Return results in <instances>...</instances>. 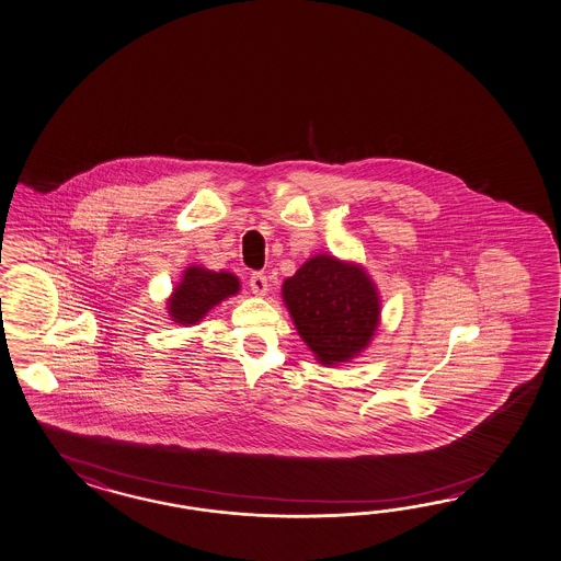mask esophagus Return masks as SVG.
Instances as JSON below:
<instances>
[{"mask_svg":"<svg viewBox=\"0 0 561 561\" xmlns=\"http://www.w3.org/2000/svg\"><path fill=\"white\" fill-rule=\"evenodd\" d=\"M249 287L255 296H265L267 294V277L261 274V272H253L249 277Z\"/></svg>","mask_w":561,"mask_h":561,"instance_id":"obj_1","label":"esophagus"}]
</instances>
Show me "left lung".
Returning a JSON list of instances; mask_svg holds the SVG:
<instances>
[{
    "mask_svg": "<svg viewBox=\"0 0 561 561\" xmlns=\"http://www.w3.org/2000/svg\"><path fill=\"white\" fill-rule=\"evenodd\" d=\"M301 341L322 365H339L369 346L381 301L369 274L332 255H316L282 287Z\"/></svg>",
    "mask_w": 561,
    "mask_h": 561,
    "instance_id": "1",
    "label": "left lung"
}]
</instances>
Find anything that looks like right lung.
<instances>
[{
	"label": "right lung",
	"instance_id": "obj_1",
	"mask_svg": "<svg viewBox=\"0 0 561 561\" xmlns=\"http://www.w3.org/2000/svg\"><path fill=\"white\" fill-rule=\"evenodd\" d=\"M239 287L237 275L227 272L217 274L192 265L182 274V282L174 287L168 300V314L176 324L191 327L201 322L217 304L234 296Z\"/></svg>",
	"mask_w": 561,
	"mask_h": 561
}]
</instances>
